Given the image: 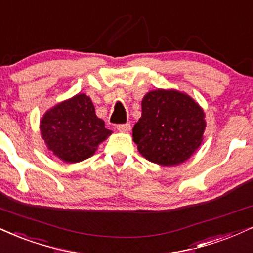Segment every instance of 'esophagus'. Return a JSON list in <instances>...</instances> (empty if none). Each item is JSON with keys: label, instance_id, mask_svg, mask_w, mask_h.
<instances>
[{"label": "esophagus", "instance_id": "1", "mask_svg": "<svg viewBox=\"0 0 253 253\" xmlns=\"http://www.w3.org/2000/svg\"><path fill=\"white\" fill-rule=\"evenodd\" d=\"M117 129H118V131H121V132H129L130 129H131V126H130V123L118 124Z\"/></svg>", "mask_w": 253, "mask_h": 253}]
</instances>
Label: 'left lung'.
I'll return each instance as SVG.
<instances>
[{"mask_svg": "<svg viewBox=\"0 0 253 253\" xmlns=\"http://www.w3.org/2000/svg\"><path fill=\"white\" fill-rule=\"evenodd\" d=\"M204 130V112L191 97L176 90H156L143 98L132 137L146 160L170 167L197 150Z\"/></svg>", "mask_w": 253, "mask_h": 253, "instance_id": "obj_1", "label": "left lung"}]
</instances>
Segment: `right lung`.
<instances>
[{
	"mask_svg": "<svg viewBox=\"0 0 253 253\" xmlns=\"http://www.w3.org/2000/svg\"><path fill=\"white\" fill-rule=\"evenodd\" d=\"M41 133L49 150L67 163L90 157L111 133L95 114L88 96L76 95L56 105L41 121Z\"/></svg>",
	"mask_w": 253,
	"mask_h": 253,
	"instance_id": "add662e5",
	"label": "right lung"
}]
</instances>
